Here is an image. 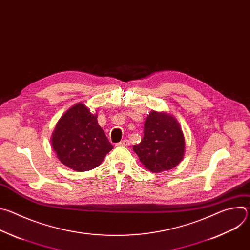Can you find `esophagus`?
<instances>
[{
  "label": "esophagus",
  "instance_id": "1",
  "mask_svg": "<svg viewBox=\"0 0 250 250\" xmlns=\"http://www.w3.org/2000/svg\"><path fill=\"white\" fill-rule=\"evenodd\" d=\"M129 146V141L127 139H124L119 144H117V146Z\"/></svg>",
  "mask_w": 250,
  "mask_h": 250
}]
</instances>
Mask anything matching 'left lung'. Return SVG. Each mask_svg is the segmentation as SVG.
Instances as JSON below:
<instances>
[{
    "label": "left lung",
    "instance_id": "8db88e82",
    "mask_svg": "<svg viewBox=\"0 0 250 250\" xmlns=\"http://www.w3.org/2000/svg\"><path fill=\"white\" fill-rule=\"evenodd\" d=\"M133 151L146 168L160 173L182 160L185 139L179 123L171 115L152 111L145 123L144 138Z\"/></svg>",
    "mask_w": 250,
    "mask_h": 250
}]
</instances>
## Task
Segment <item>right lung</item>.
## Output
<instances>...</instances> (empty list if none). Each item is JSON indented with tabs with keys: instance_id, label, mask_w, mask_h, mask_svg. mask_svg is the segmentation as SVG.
Here are the masks:
<instances>
[{
	"instance_id": "right-lung-1",
	"label": "right lung",
	"mask_w": 250,
	"mask_h": 250,
	"mask_svg": "<svg viewBox=\"0 0 250 250\" xmlns=\"http://www.w3.org/2000/svg\"><path fill=\"white\" fill-rule=\"evenodd\" d=\"M97 118L85 104H77L57 123L51 144L65 166L79 172L92 170L114 148Z\"/></svg>"
}]
</instances>
